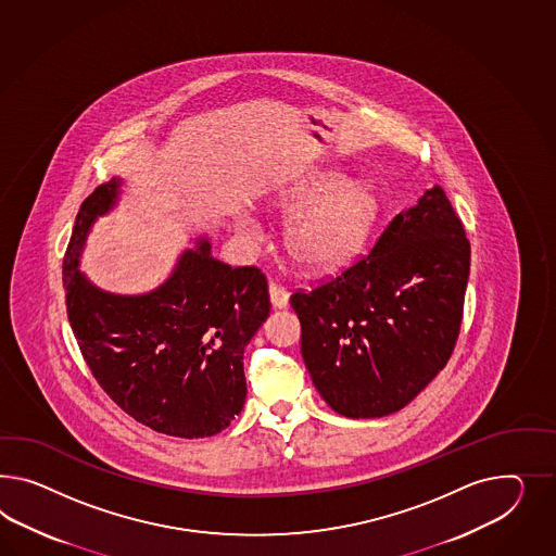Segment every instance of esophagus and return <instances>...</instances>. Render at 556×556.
I'll use <instances>...</instances> for the list:
<instances>
[{"mask_svg":"<svg viewBox=\"0 0 556 556\" xmlns=\"http://www.w3.org/2000/svg\"><path fill=\"white\" fill-rule=\"evenodd\" d=\"M269 298L270 305H273L275 309H283V307L289 305V291H287L286 287L277 286V283H270Z\"/></svg>","mask_w":556,"mask_h":556,"instance_id":"34e87169","label":"esophagus"}]
</instances>
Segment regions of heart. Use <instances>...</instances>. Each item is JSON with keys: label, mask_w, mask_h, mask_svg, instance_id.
<instances>
[{"label": "heart", "mask_w": 556, "mask_h": 556, "mask_svg": "<svg viewBox=\"0 0 556 556\" xmlns=\"http://www.w3.org/2000/svg\"><path fill=\"white\" fill-rule=\"evenodd\" d=\"M277 206L301 211L287 226V247L298 263L316 273L350 267L368 247L382 212L372 186L348 181L338 172H317L289 190ZM237 230L242 239L255 240L258 223L240 214Z\"/></svg>", "instance_id": "b5f03b06"}]
</instances>
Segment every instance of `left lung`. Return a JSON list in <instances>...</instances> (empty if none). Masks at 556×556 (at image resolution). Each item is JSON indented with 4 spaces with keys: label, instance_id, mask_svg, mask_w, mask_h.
Instances as JSON below:
<instances>
[{
    "label": "left lung",
    "instance_id": "left-lung-1",
    "mask_svg": "<svg viewBox=\"0 0 556 556\" xmlns=\"http://www.w3.org/2000/svg\"><path fill=\"white\" fill-rule=\"evenodd\" d=\"M469 240L441 186L392 218L370 255L291 295L301 354L321 399L348 419L401 410L457 342Z\"/></svg>",
    "mask_w": 556,
    "mask_h": 556
}]
</instances>
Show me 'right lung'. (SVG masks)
Returning a JSON list of instances; mask_svg holds the SVG:
<instances>
[{
    "label": "right lung",
    "mask_w": 556,
    "mask_h": 556,
    "mask_svg": "<svg viewBox=\"0 0 556 556\" xmlns=\"http://www.w3.org/2000/svg\"><path fill=\"white\" fill-rule=\"evenodd\" d=\"M121 184L99 186L76 214L62 265L71 328L90 372L129 417L165 435H216L247 399L242 356L269 317L267 279L216 261L208 237H198L148 293L94 286L80 255L97 218L117 206Z\"/></svg>",
    "instance_id": "1"
}]
</instances>
